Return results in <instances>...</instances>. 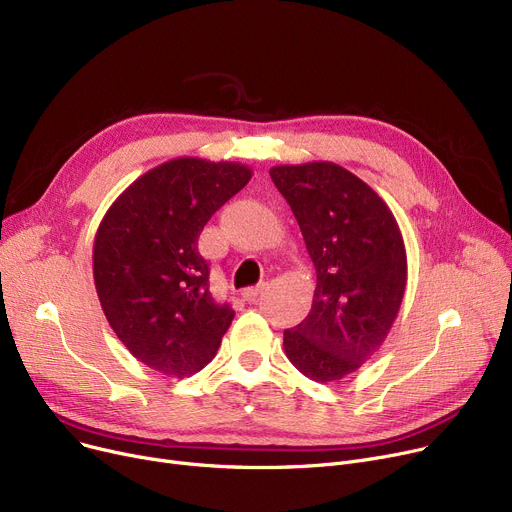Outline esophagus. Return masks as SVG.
<instances>
[{"label":"esophagus","instance_id":"esophagus-1","mask_svg":"<svg viewBox=\"0 0 512 512\" xmlns=\"http://www.w3.org/2000/svg\"><path fill=\"white\" fill-rule=\"evenodd\" d=\"M265 288H267V284L263 282V284H257V286H251V288H247V290H242V297H245V301H249V303H255L261 294L265 292Z\"/></svg>","mask_w":512,"mask_h":512}]
</instances>
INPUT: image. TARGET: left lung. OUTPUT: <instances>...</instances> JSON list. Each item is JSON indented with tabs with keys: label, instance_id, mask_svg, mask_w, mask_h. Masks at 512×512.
<instances>
[{
	"label": "left lung",
	"instance_id": "8db88e82",
	"mask_svg": "<svg viewBox=\"0 0 512 512\" xmlns=\"http://www.w3.org/2000/svg\"><path fill=\"white\" fill-rule=\"evenodd\" d=\"M270 176L303 232L317 286L309 315L284 330L290 363L332 382L386 340L407 286V253L388 205L332 161L276 166Z\"/></svg>",
	"mask_w": 512,
	"mask_h": 512
}]
</instances>
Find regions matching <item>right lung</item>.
I'll use <instances>...</instances> for the list:
<instances>
[{
    "label": "right lung",
    "mask_w": 512,
    "mask_h": 512,
    "mask_svg": "<svg viewBox=\"0 0 512 512\" xmlns=\"http://www.w3.org/2000/svg\"><path fill=\"white\" fill-rule=\"evenodd\" d=\"M251 176L234 161L178 157L134 180L99 224L101 309L130 355L170 378L201 371L232 324L209 290L199 234Z\"/></svg>",
    "instance_id": "add662e5"
}]
</instances>
